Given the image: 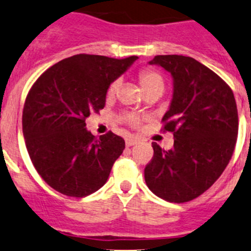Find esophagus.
Masks as SVG:
<instances>
[{
  "label": "esophagus",
  "mask_w": 251,
  "mask_h": 251,
  "mask_svg": "<svg viewBox=\"0 0 251 251\" xmlns=\"http://www.w3.org/2000/svg\"><path fill=\"white\" fill-rule=\"evenodd\" d=\"M138 141H139V139L135 138V136H128V138L126 139V146H133V145H135Z\"/></svg>",
  "instance_id": "esophagus-1"
}]
</instances>
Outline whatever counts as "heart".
I'll list each match as a JSON object with an SVG mask.
<instances>
[{"mask_svg":"<svg viewBox=\"0 0 251 251\" xmlns=\"http://www.w3.org/2000/svg\"><path fill=\"white\" fill-rule=\"evenodd\" d=\"M139 81H140L141 86H143L145 94L151 93V91H160L162 93L165 89V79H163L162 74L157 72L153 68H144L139 72ZM121 86V79H115L112 83L110 84L107 90L108 96H113L117 94ZM129 122L134 126H138L140 120L138 117H129Z\"/></svg>","mask_w":251,"mask_h":251,"instance_id":"b5f03b06","label":"heart"}]
</instances>
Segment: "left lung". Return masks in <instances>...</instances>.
Returning a JSON list of instances; mask_svg holds the SVG:
<instances>
[{
	"instance_id": "obj_1",
	"label": "left lung",
	"mask_w": 251,
	"mask_h": 251,
	"mask_svg": "<svg viewBox=\"0 0 251 251\" xmlns=\"http://www.w3.org/2000/svg\"><path fill=\"white\" fill-rule=\"evenodd\" d=\"M150 64L173 76V99L161 130L171 131L175 144L166 151L152 143L145 182L166 201L187 202L206 192L229 163L238 135L237 103L228 84L192 57L160 54Z\"/></svg>"
}]
</instances>
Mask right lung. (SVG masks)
<instances>
[{"mask_svg": "<svg viewBox=\"0 0 251 251\" xmlns=\"http://www.w3.org/2000/svg\"><path fill=\"white\" fill-rule=\"evenodd\" d=\"M136 58L75 54L33 84L23 108V134L34 167L52 189L84 198L107 182L125 139L112 131L95 138L85 120L105 107L110 84Z\"/></svg>", "mask_w": 251, "mask_h": 251, "instance_id": "obj_1", "label": "right lung"}]
</instances>
